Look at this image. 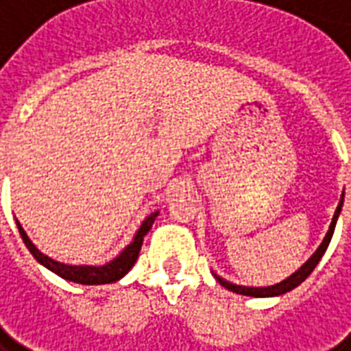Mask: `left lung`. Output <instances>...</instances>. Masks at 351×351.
I'll list each match as a JSON object with an SVG mask.
<instances>
[{"label":"left lung","instance_id":"1","mask_svg":"<svg viewBox=\"0 0 351 351\" xmlns=\"http://www.w3.org/2000/svg\"><path fill=\"white\" fill-rule=\"evenodd\" d=\"M343 198H344V195L341 197V202H339L337 209H335V215H333L332 224H330V230H328L326 237H324V240L321 242V245H319L315 253H313V255H311L310 258H308V261H306L304 264H302V266H300L299 269L293 273V275H289L286 280H282V282H278V284H273V286H266V288H247V286H237V284L228 282L226 278L219 277L217 273H213L215 278L219 280L220 286H224L226 289H230V291H233V293L250 295V297H277V295L288 293V291H291L293 288H297L300 282H304L306 278L310 277L311 271L315 269V266L319 264V261L322 258V255H324V251L328 250V244H330V240H332V237H333V231H335V224H337L339 215H341V209H343Z\"/></svg>","mask_w":351,"mask_h":351}]
</instances>
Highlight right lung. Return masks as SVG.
Instances as JSON below:
<instances>
[{
	"instance_id": "obj_1",
	"label": "right lung",
	"mask_w": 351,
	"mask_h": 351,
	"mask_svg": "<svg viewBox=\"0 0 351 351\" xmlns=\"http://www.w3.org/2000/svg\"><path fill=\"white\" fill-rule=\"evenodd\" d=\"M156 217H158V211H154V213L149 215L147 219L142 222V226H140V230L136 231L131 244L127 245L125 250L121 251L117 258H112L111 262H107L104 266H71V264H63V262L52 261L51 256L43 255V253L32 244V240L27 237V233H25V230L21 228V224H19L18 220H16V226H18L19 234H21V239H23L25 245H27L30 253H32V256H34L40 264H43L47 269H51L52 273H56L58 277L65 278V280H71V282L93 286V284L117 282V280H120L123 275H127V271L134 266V262H136L138 258V253L142 250L143 237L149 233V230H151V226H153Z\"/></svg>"
}]
</instances>
